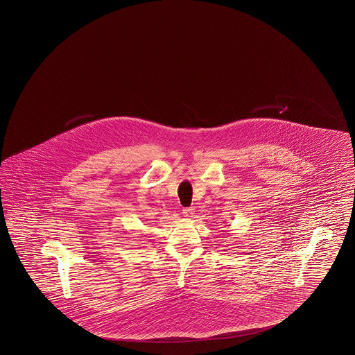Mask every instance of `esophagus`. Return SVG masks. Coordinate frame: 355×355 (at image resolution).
<instances>
[{
	"instance_id": "obj_1",
	"label": "esophagus",
	"mask_w": 355,
	"mask_h": 355,
	"mask_svg": "<svg viewBox=\"0 0 355 355\" xmlns=\"http://www.w3.org/2000/svg\"><path fill=\"white\" fill-rule=\"evenodd\" d=\"M182 213H183V216H189V218H191V216H193V214H195V209L184 208V209H183V210H182Z\"/></svg>"
}]
</instances>
